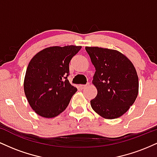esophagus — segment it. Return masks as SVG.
<instances>
[{
    "mask_svg": "<svg viewBox=\"0 0 157 157\" xmlns=\"http://www.w3.org/2000/svg\"><path fill=\"white\" fill-rule=\"evenodd\" d=\"M86 86H87V85H80V86H79V88H80V89H83L86 87Z\"/></svg>",
    "mask_w": 157,
    "mask_h": 157,
    "instance_id": "obj_1",
    "label": "esophagus"
}]
</instances>
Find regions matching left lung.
I'll use <instances>...</instances> for the list:
<instances>
[{
	"label": "left lung",
	"mask_w": 157,
	"mask_h": 157,
	"mask_svg": "<svg viewBox=\"0 0 157 157\" xmlns=\"http://www.w3.org/2000/svg\"><path fill=\"white\" fill-rule=\"evenodd\" d=\"M86 50L96 69L92 83L97 94L91 100V108L105 119L120 117L138 95V76L134 65L117 50L89 46Z\"/></svg>",
	"instance_id": "8db88e82"
}]
</instances>
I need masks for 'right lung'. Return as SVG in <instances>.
Wrapping results in <instances>:
<instances>
[{
	"instance_id": "right-lung-1",
	"label": "right lung",
	"mask_w": 157,
	"mask_h": 157,
	"mask_svg": "<svg viewBox=\"0 0 157 157\" xmlns=\"http://www.w3.org/2000/svg\"><path fill=\"white\" fill-rule=\"evenodd\" d=\"M81 46H52L32 57L24 78V92L36 113L46 118L55 117L67 108L77 88L67 77L69 63Z\"/></svg>"
}]
</instances>
